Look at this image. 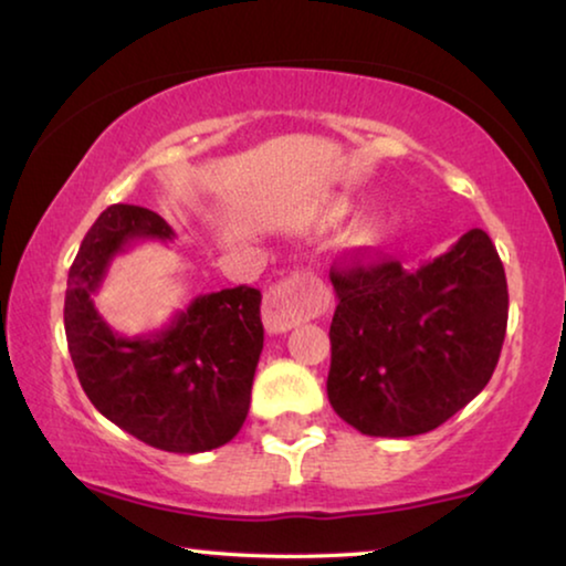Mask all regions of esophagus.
Masks as SVG:
<instances>
[{"label": "esophagus", "mask_w": 566, "mask_h": 566, "mask_svg": "<svg viewBox=\"0 0 566 566\" xmlns=\"http://www.w3.org/2000/svg\"><path fill=\"white\" fill-rule=\"evenodd\" d=\"M329 306V293L322 281H316L312 273H293L273 289L268 291L265 304H262V319L268 332L283 335L301 322L314 319Z\"/></svg>", "instance_id": "34e87169"}]
</instances>
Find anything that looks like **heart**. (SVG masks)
Here are the masks:
<instances>
[{
	"mask_svg": "<svg viewBox=\"0 0 566 566\" xmlns=\"http://www.w3.org/2000/svg\"><path fill=\"white\" fill-rule=\"evenodd\" d=\"M350 211H353V200L347 196L324 200V203L316 208V213H314V227L316 229L337 227V223H343L347 219V213ZM386 237H389V223H386L384 216L368 213V216H360L358 221H353V227L347 229L345 247L350 252L370 254V252L381 250Z\"/></svg>",
	"mask_w": 566,
	"mask_h": 566,
	"instance_id": "heart-1",
	"label": "heart"
}]
</instances>
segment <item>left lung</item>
I'll list each match as a JSON object with an SVG mask.
<instances>
[{
	"mask_svg": "<svg viewBox=\"0 0 566 566\" xmlns=\"http://www.w3.org/2000/svg\"><path fill=\"white\" fill-rule=\"evenodd\" d=\"M337 293L327 397L374 438L436 430L484 389L507 329V281L482 229L420 265L329 270Z\"/></svg>",
	"mask_w": 566,
	"mask_h": 566,
	"instance_id": "obj_1",
	"label": "left lung"
}]
</instances>
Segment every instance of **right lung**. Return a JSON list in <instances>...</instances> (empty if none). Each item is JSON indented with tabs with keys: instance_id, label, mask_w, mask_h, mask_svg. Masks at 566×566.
Returning <instances> with one entry per match:
<instances>
[{
	"instance_id": "add662e5",
	"label": "right lung",
	"mask_w": 566,
	"mask_h": 566,
	"mask_svg": "<svg viewBox=\"0 0 566 566\" xmlns=\"http://www.w3.org/2000/svg\"><path fill=\"white\" fill-rule=\"evenodd\" d=\"M144 239L172 242L159 213L115 203L99 213L69 270L64 327L76 376L99 415L146 446L169 453L213 451L242 430L250 412L262 339L260 291L206 293L165 329L123 337L92 296L115 254Z\"/></svg>"
}]
</instances>
